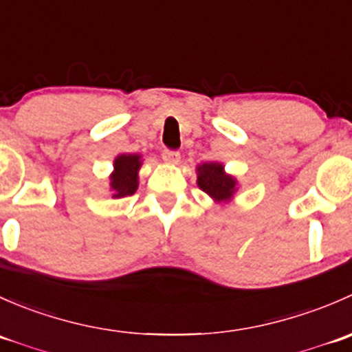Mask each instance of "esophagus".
Segmentation results:
<instances>
[{"instance_id":"obj_1","label":"esophagus","mask_w":352,"mask_h":352,"mask_svg":"<svg viewBox=\"0 0 352 352\" xmlns=\"http://www.w3.org/2000/svg\"><path fill=\"white\" fill-rule=\"evenodd\" d=\"M162 156L166 163H173V165L180 162V153L177 150H168V148H166V150H163Z\"/></svg>"}]
</instances>
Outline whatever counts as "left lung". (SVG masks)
<instances>
[{"label": "left lung", "mask_w": 352, "mask_h": 352, "mask_svg": "<svg viewBox=\"0 0 352 352\" xmlns=\"http://www.w3.org/2000/svg\"><path fill=\"white\" fill-rule=\"evenodd\" d=\"M197 186L214 201L221 202L235 192V179L223 173L219 163H204L197 168Z\"/></svg>", "instance_id": "obj_1"}]
</instances>
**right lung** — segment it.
Wrapping results in <instances>:
<instances>
[{
	"label": "right lung",
	"instance_id": "1",
	"mask_svg": "<svg viewBox=\"0 0 352 352\" xmlns=\"http://www.w3.org/2000/svg\"><path fill=\"white\" fill-rule=\"evenodd\" d=\"M141 166L140 155H119L113 162V173L110 177V187L113 197L133 196L138 189V170Z\"/></svg>",
	"mask_w": 352,
	"mask_h": 352
}]
</instances>
